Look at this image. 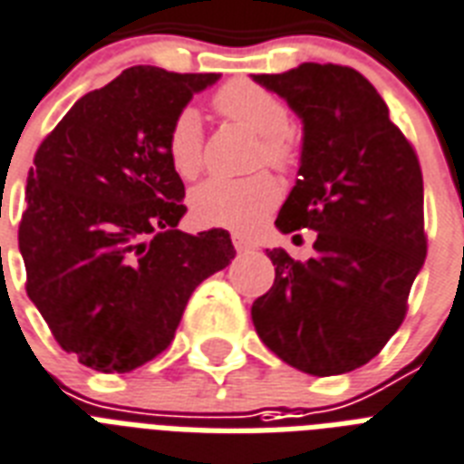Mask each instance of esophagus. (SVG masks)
<instances>
[{"label":"esophagus","instance_id":"1","mask_svg":"<svg viewBox=\"0 0 464 464\" xmlns=\"http://www.w3.org/2000/svg\"><path fill=\"white\" fill-rule=\"evenodd\" d=\"M232 244H235L237 251H246L251 249V239L244 235H232Z\"/></svg>","mask_w":464,"mask_h":464}]
</instances>
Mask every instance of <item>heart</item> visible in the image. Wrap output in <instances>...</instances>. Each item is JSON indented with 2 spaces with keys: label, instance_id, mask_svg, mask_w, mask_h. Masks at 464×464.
Returning <instances> with one entry per match:
<instances>
[{
  "label": "heart",
  "instance_id": "1",
  "mask_svg": "<svg viewBox=\"0 0 464 464\" xmlns=\"http://www.w3.org/2000/svg\"><path fill=\"white\" fill-rule=\"evenodd\" d=\"M220 116L242 123L258 132L256 164H268L278 171L295 167L297 135L290 128V109L281 96L249 79H232L213 96ZM169 164L181 179H196L206 164L203 128L196 111H179L169 125ZM281 200V186L271 174H254L246 179H210L191 193L193 215L203 225L227 229L254 227Z\"/></svg>",
  "mask_w": 464,
  "mask_h": 464
}]
</instances>
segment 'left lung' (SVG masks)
I'll return each instance as SVG.
<instances>
[{
	"instance_id": "left-lung-1",
	"label": "left lung",
	"mask_w": 464,
	"mask_h": 464,
	"mask_svg": "<svg viewBox=\"0 0 464 464\" xmlns=\"http://www.w3.org/2000/svg\"><path fill=\"white\" fill-rule=\"evenodd\" d=\"M303 118L300 179L276 227L314 229V256L268 251L276 281L251 304L266 346L307 375H341L385 348L426 258L423 176L378 89L346 64L254 74Z\"/></svg>"
}]
</instances>
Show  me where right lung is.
Segmentation results:
<instances>
[{
	"label": "right lung",
	"instance_id": "right-lung-1",
	"mask_svg": "<svg viewBox=\"0 0 464 464\" xmlns=\"http://www.w3.org/2000/svg\"><path fill=\"white\" fill-rule=\"evenodd\" d=\"M220 74L135 64L82 96L34 157L21 215L26 293L63 351L130 372L174 341L188 297L235 258L227 229L186 235L167 130Z\"/></svg>",
	"mask_w": 464,
	"mask_h": 464
}]
</instances>
